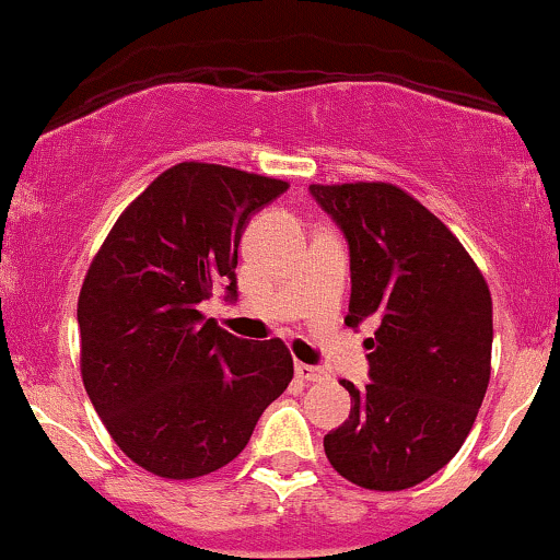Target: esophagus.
Wrapping results in <instances>:
<instances>
[{
	"mask_svg": "<svg viewBox=\"0 0 560 560\" xmlns=\"http://www.w3.org/2000/svg\"><path fill=\"white\" fill-rule=\"evenodd\" d=\"M295 377L304 380V383H322V380L327 377V372L322 370V366H314V364H295Z\"/></svg>",
	"mask_w": 560,
	"mask_h": 560,
	"instance_id": "esophagus-1",
	"label": "esophagus"
}]
</instances>
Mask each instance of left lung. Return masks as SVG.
<instances>
[{"label": "left lung", "mask_w": 560, "mask_h": 560, "mask_svg": "<svg viewBox=\"0 0 560 560\" xmlns=\"http://www.w3.org/2000/svg\"><path fill=\"white\" fill-rule=\"evenodd\" d=\"M346 235V325L366 338L370 383L325 435L338 475L366 490H406L456 456L490 383L492 301L471 256L430 209L387 183L308 186Z\"/></svg>", "instance_id": "1"}]
</instances>
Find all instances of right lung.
<instances>
[{"mask_svg": "<svg viewBox=\"0 0 560 560\" xmlns=\"http://www.w3.org/2000/svg\"><path fill=\"white\" fill-rule=\"evenodd\" d=\"M285 190L222 164H175L91 261L78 299L83 385L151 475L194 479L233 462L293 380L282 340H241L201 314L214 285L235 304L243 230Z\"/></svg>", "mask_w": 560, "mask_h": 560, "instance_id": "right-lung-1", "label": "right lung"}]
</instances>
